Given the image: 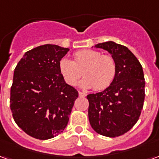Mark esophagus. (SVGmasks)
<instances>
[{"mask_svg":"<svg viewBox=\"0 0 159 159\" xmlns=\"http://www.w3.org/2000/svg\"><path fill=\"white\" fill-rule=\"evenodd\" d=\"M79 93L80 97H85L87 95L86 93H84V92H81V91H79V93Z\"/></svg>","mask_w":159,"mask_h":159,"instance_id":"esophagus-1","label":"esophagus"}]
</instances>
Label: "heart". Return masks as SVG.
Returning <instances> with one entry per match:
<instances>
[{"instance_id": "obj_1", "label": "heart", "mask_w": 159, "mask_h": 159, "mask_svg": "<svg viewBox=\"0 0 159 159\" xmlns=\"http://www.w3.org/2000/svg\"><path fill=\"white\" fill-rule=\"evenodd\" d=\"M73 57L74 61L63 58L59 62V70L69 85H76L83 74L85 77L80 85L83 89L103 90L112 83L117 73V65L111 56L85 49L76 52Z\"/></svg>"}]
</instances>
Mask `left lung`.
Segmentation results:
<instances>
[{"label": "left lung", "instance_id": "1", "mask_svg": "<svg viewBox=\"0 0 159 159\" xmlns=\"http://www.w3.org/2000/svg\"><path fill=\"white\" fill-rule=\"evenodd\" d=\"M95 48L110 52L116 61L117 73L112 83L104 91L87 95L89 119L95 132L113 138L127 133L140 117L145 100L143 70L125 46L107 42Z\"/></svg>", "mask_w": 159, "mask_h": 159}]
</instances>
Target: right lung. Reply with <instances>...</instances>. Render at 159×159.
<instances>
[{
	"instance_id": "right-lung-1",
	"label": "right lung",
	"mask_w": 159,
	"mask_h": 159,
	"mask_svg": "<svg viewBox=\"0 0 159 159\" xmlns=\"http://www.w3.org/2000/svg\"><path fill=\"white\" fill-rule=\"evenodd\" d=\"M68 51L52 44L39 46L26 52L15 67L10 108L17 125L30 136L51 139L69 122L78 92L59 70Z\"/></svg>"
}]
</instances>
